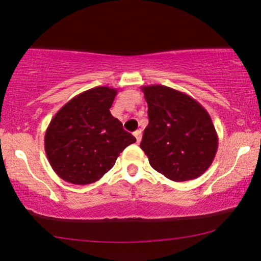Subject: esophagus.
Masks as SVG:
<instances>
[{
	"instance_id": "34e87169",
	"label": "esophagus",
	"mask_w": 261,
	"mask_h": 261,
	"mask_svg": "<svg viewBox=\"0 0 261 261\" xmlns=\"http://www.w3.org/2000/svg\"><path fill=\"white\" fill-rule=\"evenodd\" d=\"M134 136L136 137V141H137V143H140L141 140H142V133H141V130H137V131H135V133H134Z\"/></svg>"
}]
</instances>
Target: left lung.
Listing matches in <instances>:
<instances>
[{
    "mask_svg": "<svg viewBox=\"0 0 261 261\" xmlns=\"http://www.w3.org/2000/svg\"><path fill=\"white\" fill-rule=\"evenodd\" d=\"M141 89L149 123L140 147L150 166L174 182L200 177L218 149V135L208 112L176 89L160 84Z\"/></svg>",
    "mask_w": 261,
    "mask_h": 261,
    "instance_id": "obj_1",
    "label": "left lung"
}]
</instances>
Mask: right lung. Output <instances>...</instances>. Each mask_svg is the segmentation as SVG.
<instances>
[{
	"instance_id": "1",
	"label": "right lung",
	"mask_w": 261,
	"mask_h": 261,
	"mask_svg": "<svg viewBox=\"0 0 261 261\" xmlns=\"http://www.w3.org/2000/svg\"><path fill=\"white\" fill-rule=\"evenodd\" d=\"M117 92L110 87L89 89L71 98L49 123L44 149L61 179L77 186L96 182L136 142L110 112Z\"/></svg>"
}]
</instances>
